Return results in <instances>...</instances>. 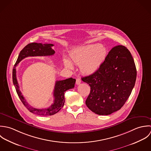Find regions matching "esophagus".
Here are the masks:
<instances>
[{"label": "esophagus", "mask_w": 151, "mask_h": 151, "mask_svg": "<svg viewBox=\"0 0 151 151\" xmlns=\"http://www.w3.org/2000/svg\"><path fill=\"white\" fill-rule=\"evenodd\" d=\"M81 83V79H79V78H77L76 79V85H79L80 83Z\"/></svg>", "instance_id": "obj_1"}]
</instances>
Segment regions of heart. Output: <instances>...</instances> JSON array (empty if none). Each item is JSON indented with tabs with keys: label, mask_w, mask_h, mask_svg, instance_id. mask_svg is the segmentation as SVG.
Returning a JSON list of instances; mask_svg holds the SVG:
<instances>
[{
	"label": "heart",
	"mask_w": 151,
	"mask_h": 151,
	"mask_svg": "<svg viewBox=\"0 0 151 151\" xmlns=\"http://www.w3.org/2000/svg\"><path fill=\"white\" fill-rule=\"evenodd\" d=\"M107 55V48L100 44L87 45L73 49L69 54L72 63L80 65V69L85 75L96 73L103 65ZM65 67L72 69L73 65L67 58H63Z\"/></svg>",
	"instance_id": "b5f03b06"
}]
</instances>
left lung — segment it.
<instances>
[{"mask_svg": "<svg viewBox=\"0 0 151 151\" xmlns=\"http://www.w3.org/2000/svg\"><path fill=\"white\" fill-rule=\"evenodd\" d=\"M136 78L135 62L129 50L122 45L113 47L96 73L82 78L91 86L87 107L99 115L119 110L129 97Z\"/></svg>", "mask_w": 151, "mask_h": 151, "instance_id": "left-lung-1", "label": "left lung"}]
</instances>
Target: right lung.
<instances>
[{
  "mask_svg": "<svg viewBox=\"0 0 151 151\" xmlns=\"http://www.w3.org/2000/svg\"><path fill=\"white\" fill-rule=\"evenodd\" d=\"M54 45L52 44H42L37 42L29 44L20 51L13 69V82L20 100L31 113L42 116H52L60 110L65 103V92L74 88L76 79L70 78L62 81H56L53 94L54 97V103L47 109H35L28 104L19 89V86L16 78V67L21 60L28 57L53 55L55 52V51L52 49V47Z\"/></svg>",
  "mask_w": 151,
  "mask_h": 151,
  "instance_id": "1",
  "label": "right lung"
}]
</instances>
